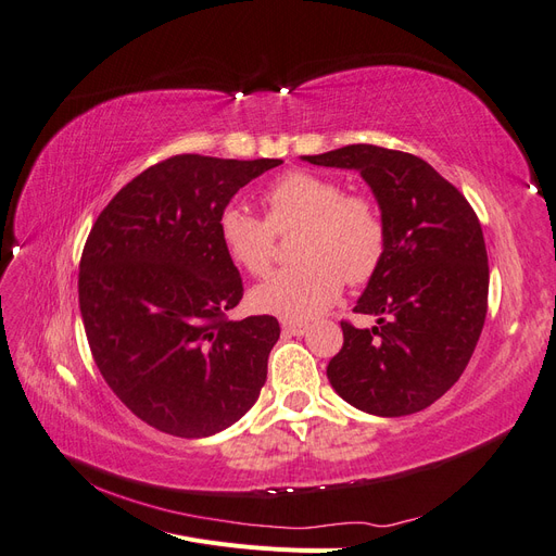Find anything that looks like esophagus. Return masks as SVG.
I'll use <instances>...</instances> for the list:
<instances>
[{"instance_id": "esophagus-1", "label": "esophagus", "mask_w": 556, "mask_h": 556, "mask_svg": "<svg viewBox=\"0 0 556 556\" xmlns=\"http://www.w3.org/2000/svg\"><path fill=\"white\" fill-rule=\"evenodd\" d=\"M282 331L288 333V336H304L308 331V325L306 323H292V319H285Z\"/></svg>"}]
</instances>
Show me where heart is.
Returning <instances> with one entry per match:
<instances>
[{
  "mask_svg": "<svg viewBox=\"0 0 556 556\" xmlns=\"http://www.w3.org/2000/svg\"><path fill=\"white\" fill-rule=\"evenodd\" d=\"M266 220L229 204L217 215V237L227 257L250 276L274 264L276 233L301 229L294 268L274 274L250 301L260 313L282 319H311L341 296L343 278L364 285L376 276L387 250V227L374 199L345 194L333 178L290 172L264 194Z\"/></svg>",
  "mask_w": 556,
  "mask_h": 556,
  "instance_id": "b5f03b06",
  "label": "heart"
}]
</instances>
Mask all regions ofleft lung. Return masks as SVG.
Listing matches in <instances>:
<instances>
[{"mask_svg":"<svg viewBox=\"0 0 556 556\" xmlns=\"http://www.w3.org/2000/svg\"><path fill=\"white\" fill-rule=\"evenodd\" d=\"M301 160L359 172L387 227L382 264L355 306L378 325L341 323L327 378L364 413L425 410L459 380L484 325L490 266L478 215L431 164L401 150L357 143Z\"/></svg>","mask_w":556,"mask_h":556,"instance_id":"obj_1","label":"left lung"}]
</instances>
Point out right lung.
Here are the masks:
<instances>
[{
    "label": "right lung",
    "instance_id": "right-lung-1",
    "mask_svg": "<svg viewBox=\"0 0 556 556\" xmlns=\"http://www.w3.org/2000/svg\"><path fill=\"white\" fill-rule=\"evenodd\" d=\"M282 160L176 155L129 180L83 248L78 301L99 374L146 425L204 439L241 419L266 382L278 319H227L243 282L217 215Z\"/></svg>",
    "mask_w": 556,
    "mask_h": 556
}]
</instances>
